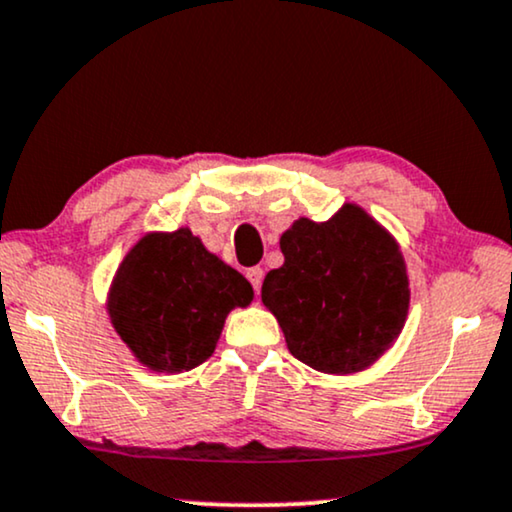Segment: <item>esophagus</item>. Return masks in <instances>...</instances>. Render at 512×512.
I'll return each mask as SVG.
<instances>
[{
    "label": "esophagus",
    "mask_w": 512,
    "mask_h": 512,
    "mask_svg": "<svg viewBox=\"0 0 512 512\" xmlns=\"http://www.w3.org/2000/svg\"><path fill=\"white\" fill-rule=\"evenodd\" d=\"M248 281L252 283V288H255V293L260 295V288H262V278H264V271L260 269V267H252V269H248Z\"/></svg>",
    "instance_id": "esophagus-1"
}]
</instances>
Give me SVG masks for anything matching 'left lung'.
<instances>
[{
  "mask_svg": "<svg viewBox=\"0 0 512 512\" xmlns=\"http://www.w3.org/2000/svg\"><path fill=\"white\" fill-rule=\"evenodd\" d=\"M283 267L262 283L295 359L321 373H359L399 338L409 276L399 243L364 208L345 203L328 222L300 217L281 236Z\"/></svg>",
  "mask_w": 512,
  "mask_h": 512,
  "instance_id": "left-lung-1",
  "label": "left lung"
}]
</instances>
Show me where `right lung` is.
<instances>
[{
    "instance_id": "add662e5",
    "label": "right lung",
    "mask_w": 512,
    "mask_h": 512,
    "mask_svg": "<svg viewBox=\"0 0 512 512\" xmlns=\"http://www.w3.org/2000/svg\"><path fill=\"white\" fill-rule=\"evenodd\" d=\"M252 295L250 283L205 250L191 229L155 231L122 260L108 316L139 364L184 373L212 357L226 316L248 307Z\"/></svg>"
}]
</instances>
